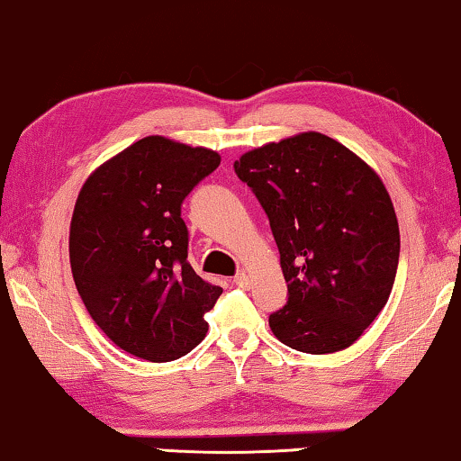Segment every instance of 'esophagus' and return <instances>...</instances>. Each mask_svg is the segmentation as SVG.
<instances>
[{
    "instance_id": "34e87169",
    "label": "esophagus",
    "mask_w": 461,
    "mask_h": 461,
    "mask_svg": "<svg viewBox=\"0 0 461 461\" xmlns=\"http://www.w3.org/2000/svg\"><path fill=\"white\" fill-rule=\"evenodd\" d=\"M232 283H235L237 286H241V289H245V286H247V285H249V276H247V275H245V272L241 270V272H237V275H235V278H232Z\"/></svg>"
}]
</instances>
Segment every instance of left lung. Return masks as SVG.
<instances>
[{"mask_svg": "<svg viewBox=\"0 0 461 461\" xmlns=\"http://www.w3.org/2000/svg\"><path fill=\"white\" fill-rule=\"evenodd\" d=\"M235 172L270 220L289 299L268 322L303 353H335L384 308L399 264V224L383 181L322 132L243 153Z\"/></svg>", "mask_w": 461, "mask_h": 461, "instance_id": "obj_1", "label": "left lung"}]
</instances>
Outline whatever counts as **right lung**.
<instances>
[{
	"instance_id": "right-lung-1",
	"label": "right lung",
	"mask_w": 461,
	"mask_h": 461,
	"mask_svg": "<svg viewBox=\"0 0 461 461\" xmlns=\"http://www.w3.org/2000/svg\"><path fill=\"white\" fill-rule=\"evenodd\" d=\"M220 166L216 151L145 137L99 166L78 193L70 268L95 324L120 349L172 362L203 341L222 289L191 268L185 197Z\"/></svg>"
}]
</instances>
